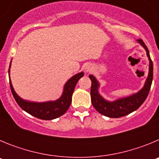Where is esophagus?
<instances>
[{"label":"esophagus","mask_w":159,"mask_h":159,"mask_svg":"<svg viewBox=\"0 0 159 159\" xmlns=\"http://www.w3.org/2000/svg\"><path fill=\"white\" fill-rule=\"evenodd\" d=\"M92 71V67H86V71H87V72H90V71Z\"/></svg>","instance_id":"34e87169"}]
</instances>
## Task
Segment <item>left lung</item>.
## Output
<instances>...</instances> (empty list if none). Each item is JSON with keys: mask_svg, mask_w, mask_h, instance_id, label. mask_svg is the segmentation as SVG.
<instances>
[{"mask_svg": "<svg viewBox=\"0 0 159 159\" xmlns=\"http://www.w3.org/2000/svg\"><path fill=\"white\" fill-rule=\"evenodd\" d=\"M138 41L141 43V45L147 51V57L150 60V66H149V75L145 83V85L143 89L137 94H134V95L127 97V98L118 99L114 102H108L102 99L98 92V88H99L98 81L95 80L93 75H89V78L92 80L91 97H92V105L97 111L107 117L119 118L127 116L128 114L137 110L147 98L153 80V62L145 43L143 42L142 39H139Z\"/></svg>", "mask_w": 159, "mask_h": 159, "instance_id": "obj_1", "label": "left lung"}]
</instances>
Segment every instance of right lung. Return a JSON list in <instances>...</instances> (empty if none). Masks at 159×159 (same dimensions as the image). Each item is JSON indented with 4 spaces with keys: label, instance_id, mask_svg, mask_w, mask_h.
<instances>
[{
    "label": "right lung",
    "instance_id": "1",
    "mask_svg": "<svg viewBox=\"0 0 159 159\" xmlns=\"http://www.w3.org/2000/svg\"><path fill=\"white\" fill-rule=\"evenodd\" d=\"M8 72H9V70H8ZM83 75H84V72H80L71 77L69 80L66 83L62 96L57 101H53V102H32L23 100L14 92L10 80H9V84H10L11 92H12L14 99L17 102V104L24 111L38 119H43V120H51V119H57L63 116L69 108L71 102V95L74 92L75 85Z\"/></svg>",
    "mask_w": 159,
    "mask_h": 159
}]
</instances>
